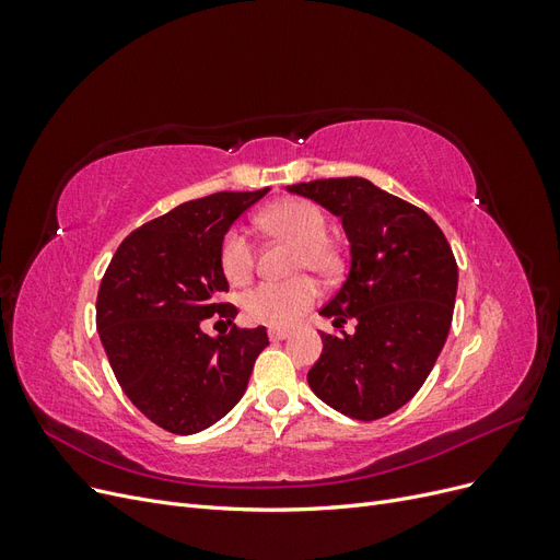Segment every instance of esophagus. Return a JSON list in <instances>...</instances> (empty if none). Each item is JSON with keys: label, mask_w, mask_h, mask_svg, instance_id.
I'll list each match as a JSON object with an SVG mask.
<instances>
[{"label": "esophagus", "mask_w": 560, "mask_h": 560, "mask_svg": "<svg viewBox=\"0 0 560 560\" xmlns=\"http://www.w3.org/2000/svg\"><path fill=\"white\" fill-rule=\"evenodd\" d=\"M290 334H292L290 329H278V327L268 329V338H270V341H282V338H287Z\"/></svg>", "instance_id": "obj_1"}]
</instances>
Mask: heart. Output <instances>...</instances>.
<instances>
[{"label": "heart", "instance_id": "b5f03b06", "mask_svg": "<svg viewBox=\"0 0 560 560\" xmlns=\"http://www.w3.org/2000/svg\"><path fill=\"white\" fill-rule=\"evenodd\" d=\"M259 224L280 238L301 245L296 268H311L327 276L336 268V252L327 241V217L306 198H284L259 214ZM219 268L231 284H243L254 270V245L241 226H231L219 243ZM319 290L315 280L296 278L290 282L264 280L243 294V313L254 325L292 327L313 308Z\"/></svg>", "mask_w": 560, "mask_h": 560}]
</instances>
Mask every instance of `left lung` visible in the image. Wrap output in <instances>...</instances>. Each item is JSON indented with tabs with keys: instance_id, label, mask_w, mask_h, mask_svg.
<instances>
[{
	"instance_id": "obj_1",
	"label": "left lung",
	"mask_w": 560,
	"mask_h": 560,
	"mask_svg": "<svg viewBox=\"0 0 560 560\" xmlns=\"http://www.w3.org/2000/svg\"><path fill=\"white\" fill-rule=\"evenodd\" d=\"M290 191L341 217L350 241L348 278L319 311L341 331L322 334L308 385L354 420L395 413L430 376L451 329L457 264L446 235L425 210L362 177L301 182Z\"/></svg>"
}]
</instances>
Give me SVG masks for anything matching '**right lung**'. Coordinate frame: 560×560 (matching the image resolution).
Returning a JSON list of instances; mask_svg holds the SVG:
<instances>
[{"mask_svg": "<svg viewBox=\"0 0 560 560\" xmlns=\"http://www.w3.org/2000/svg\"><path fill=\"white\" fill-rule=\"evenodd\" d=\"M270 189L219 191L182 202L135 229L100 282L95 325L126 397L159 428L196 434L224 418L245 395L266 327L233 325L238 308L222 301L229 282L219 243ZM232 325L217 339L201 322Z\"/></svg>", "mask_w": 560, "mask_h": 560, "instance_id": "obj_1", "label": "right lung"}]
</instances>
